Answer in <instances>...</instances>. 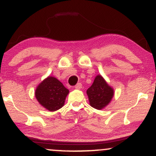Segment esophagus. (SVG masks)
<instances>
[{
  "label": "esophagus",
  "instance_id": "obj_1",
  "mask_svg": "<svg viewBox=\"0 0 156 156\" xmlns=\"http://www.w3.org/2000/svg\"><path fill=\"white\" fill-rule=\"evenodd\" d=\"M75 88L77 89H81V88H82V83H78L76 84V86H75Z\"/></svg>",
  "mask_w": 156,
  "mask_h": 156
}]
</instances>
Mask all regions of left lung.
Wrapping results in <instances>:
<instances>
[{
	"label": "left lung",
	"instance_id": "obj_1",
	"mask_svg": "<svg viewBox=\"0 0 156 156\" xmlns=\"http://www.w3.org/2000/svg\"><path fill=\"white\" fill-rule=\"evenodd\" d=\"M89 103L93 108L101 110L110 103L114 90L101 76H97L92 85L87 91Z\"/></svg>",
	"mask_w": 156,
	"mask_h": 156
}]
</instances>
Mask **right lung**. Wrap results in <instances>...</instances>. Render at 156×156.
I'll return each instance as SVG.
<instances>
[{
	"label": "right lung",
	"mask_w": 156,
	"mask_h": 156,
	"mask_svg": "<svg viewBox=\"0 0 156 156\" xmlns=\"http://www.w3.org/2000/svg\"><path fill=\"white\" fill-rule=\"evenodd\" d=\"M69 90L54 77H48L38 86L35 92L37 101L51 112L58 110L64 104Z\"/></svg>",
	"instance_id": "obj_1"
}]
</instances>
